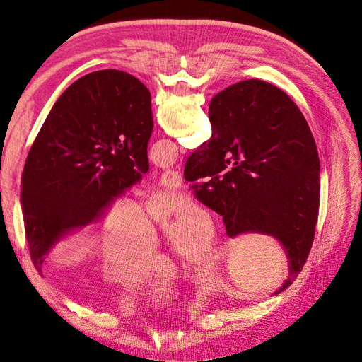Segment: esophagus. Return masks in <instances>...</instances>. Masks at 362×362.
Masks as SVG:
<instances>
[{
  "label": "esophagus",
  "mask_w": 362,
  "mask_h": 362,
  "mask_svg": "<svg viewBox=\"0 0 362 362\" xmlns=\"http://www.w3.org/2000/svg\"><path fill=\"white\" fill-rule=\"evenodd\" d=\"M161 184L168 189H180L182 185V175L178 170L168 169L161 173Z\"/></svg>",
  "instance_id": "esophagus-1"
}]
</instances>
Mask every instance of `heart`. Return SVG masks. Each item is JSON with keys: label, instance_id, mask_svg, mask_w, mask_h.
Listing matches in <instances>:
<instances>
[{"label": "heart", "instance_id": "obj_1", "mask_svg": "<svg viewBox=\"0 0 362 362\" xmlns=\"http://www.w3.org/2000/svg\"><path fill=\"white\" fill-rule=\"evenodd\" d=\"M182 201L178 196H156L144 211L134 201H119L107 208L93 238V255L104 270V279L125 288H140L177 278L185 259L206 264L213 257L214 229L199 206L185 210L175 223L172 237L178 252L157 250L161 231L156 226Z\"/></svg>", "mask_w": 362, "mask_h": 362}]
</instances>
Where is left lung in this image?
<instances>
[{
	"label": "left lung",
	"instance_id": "8db88e82",
	"mask_svg": "<svg viewBox=\"0 0 362 362\" xmlns=\"http://www.w3.org/2000/svg\"><path fill=\"white\" fill-rule=\"evenodd\" d=\"M152 128L151 93L127 72L87 74L62 93L23 173L25 235L37 272L62 238L100 217L148 172Z\"/></svg>",
	"mask_w": 362,
	"mask_h": 362
}]
</instances>
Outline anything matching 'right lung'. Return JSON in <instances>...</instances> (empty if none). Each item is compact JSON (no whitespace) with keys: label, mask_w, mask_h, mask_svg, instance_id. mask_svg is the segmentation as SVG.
<instances>
[{"label":"right lung","mask_w":362,"mask_h":362,"mask_svg":"<svg viewBox=\"0 0 362 362\" xmlns=\"http://www.w3.org/2000/svg\"><path fill=\"white\" fill-rule=\"evenodd\" d=\"M210 140L185 161L196 198L223 217L229 237H275L288 258L286 290L313 246L320 204V163L311 129L276 86L246 80L210 103Z\"/></svg>","instance_id":"right-lung-1"}]
</instances>
